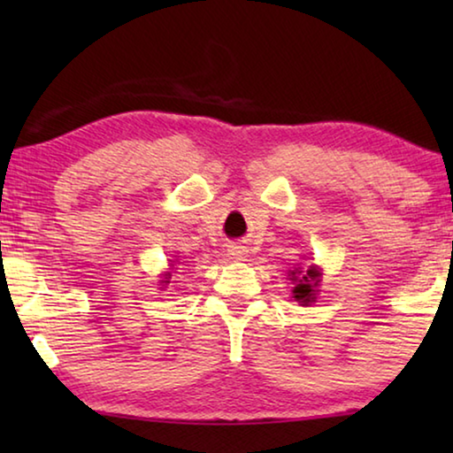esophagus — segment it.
Segmentation results:
<instances>
[{
  "label": "esophagus",
  "instance_id": "obj_1",
  "mask_svg": "<svg viewBox=\"0 0 453 453\" xmlns=\"http://www.w3.org/2000/svg\"><path fill=\"white\" fill-rule=\"evenodd\" d=\"M227 251H229V257L235 259V262H243V259L248 257V251H245L243 245H232Z\"/></svg>",
  "mask_w": 453,
  "mask_h": 453
}]
</instances>
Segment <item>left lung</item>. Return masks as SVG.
Returning a JSON list of instances; mask_svg holds the SVG:
<instances>
[{
    "mask_svg": "<svg viewBox=\"0 0 453 453\" xmlns=\"http://www.w3.org/2000/svg\"><path fill=\"white\" fill-rule=\"evenodd\" d=\"M296 273H302V272H291V280H297ZM318 278V272L316 270H308V273L303 275V278L297 281V286L294 288V297L302 305H308L310 302H313V288L318 286V283H311L313 280Z\"/></svg>",
    "mask_w": 453,
    "mask_h": 453,
    "instance_id": "8db88e82",
    "label": "left lung"
}]
</instances>
